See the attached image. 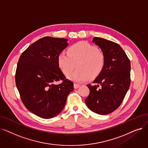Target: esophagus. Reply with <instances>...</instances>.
Masks as SVG:
<instances>
[{
  "label": "esophagus",
  "instance_id": "esophagus-1",
  "mask_svg": "<svg viewBox=\"0 0 148 148\" xmlns=\"http://www.w3.org/2000/svg\"><path fill=\"white\" fill-rule=\"evenodd\" d=\"M80 85L79 84H77V83H74V89H77Z\"/></svg>",
  "mask_w": 148,
  "mask_h": 148
}]
</instances>
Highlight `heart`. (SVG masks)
<instances>
[{
  "mask_svg": "<svg viewBox=\"0 0 148 148\" xmlns=\"http://www.w3.org/2000/svg\"><path fill=\"white\" fill-rule=\"evenodd\" d=\"M57 63L62 72L68 75L74 69L77 70L68 78L75 82H83L89 77H97L105 65V57L101 51L86 42H77L68 49V54L60 53Z\"/></svg>",
  "mask_w": 148,
  "mask_h": 148,
  "instance_id": "1",
  "label": "heart"
}]
</instances>
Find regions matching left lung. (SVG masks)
<instances>
[{
	"mask_svg": "<svg viewBox=\"0 0 148 148\" xmlns=\"http://www.w3.org/2000/svg\"><path fill=\"white\" fill-rule=\"evenodd\" d=\"M92 42L101 49L105 57V65L93 83L87 85L90 90L85 103L90 110L106 115L116 110L123 101L131 83V63L119 44L100 37ZM101 86V88H98Z\"/></svg>",
	"mask_w": 148,
	"mask_h": 148,
	"instance_id": "obj_1",
	"label": "left lung"
}]
</instances>
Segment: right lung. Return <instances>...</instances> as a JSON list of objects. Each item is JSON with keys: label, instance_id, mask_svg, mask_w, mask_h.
Wrapping results in <instances>:
<instances>
[{"label": "right lung", "instance_id": "right-lung-1", "mask_svg": "<svg viewBox=\"0 0 148 148\" xmlns=\"http://www.w3.org/2000/svg\"><path fill=\"white\" fill-rule=\"evenodd\" d=\"M63 38L45 37L22 53L17 63L16 84L25 106L43 119H51L64 108L73 83L59 67L57 57L68 45ZM62 80L59 85L56 81Z\"/></svg>", "mask_w": 148, "mask_h": 148}]
</instances>
